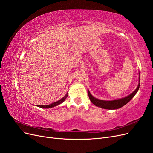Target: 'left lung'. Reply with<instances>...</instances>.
<instances>
[{"instance_id": "left-lung-1", "label": "left lung", "mask_w": 153, "mask_h": 153, "mask_svg": "<svg viewBox=\"0 0 153 153\" xmlns=\"http://www.w3.org/2000/svg\"><path fill=\"white\" fill-rule=\"evenodd\" d=\"M139 87H140V78H139V83H138L137 88L132 92L131 94L127 96L126 97H124V98L114 100L112 101H105V100H101L99 99L95 98L94 97H93L91 95L89 90H88V94H89V97L91 101L94 105L104 109L115 110V109L120 108L124 105L127 104L129 101L133 98V96L136 94L137 91H138V89H139Z\"/></svg>"}]
</instances>
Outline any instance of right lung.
<instances>
[{
    "mask_svg": "<svg viewBox=\"0 0 153 153\" xmlns=\"http://www.w3.org/2000/svg\"><path fill=\"white\" fill-rule=\"evenodd\" d=\"M68 96V94L67 93L65 95V96H64L62 98H61L60 100L56 101V102L50 104V105H38V106H39V107H40V108H52V107H53V106H55L59 105H60L61 103H62L63 101L66 99Z\"/></svg>",
    "mask_w": 153,
    "mask_h": 153,
    "instance_id": "add662e5",
    "label": "right lung"
}]
</instances>
